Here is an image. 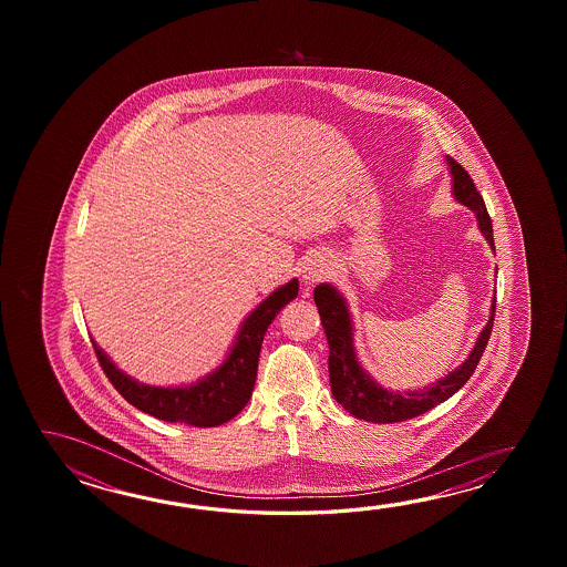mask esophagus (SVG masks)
<instances>
[{"instance_id":"1","label":"esophagus","mask_w":567,"mask_h":567,"mask_svg":"<svg viewBox=\"0 0 567 567\" xmlns=\"http://www.w3.org/2000/svg\"><path fill=\"white\" fill-rule=\"evenodd\" d=\"M328 274H330V259L322 254H313L301 266V281L306 286H313V284L322 281Z\"/></svg>"}]
</instances>
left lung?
I'll use <instances>...</instances> for the list:
<instances>
[{
  "label": "left lung",
  "mask_w": 567,
  "mask_h": 567,
  "mask_svg": "<svg viewBox=\"0 0 567 567\" xmlns=\"http://www.w3.org/2000/svg\"><path fill=\"white\" fill-rule=\"evenodd\" d=\"M450 174H452V193L460 205L468 206L478 220L484 239L494 247L493 223L486 213V206L481 193L476 190L471 174L460 166L454 157L446 156ZM313 301L318 306L320 320L324 326L326 340H328V373H330V386L332 395L338 403L354 415L357 420L373 423L405 422L411 417H417L435 405L444 403L452 398L458 389L466 385L472 373L476 371V364L481 361L482 352L486 349V342L493 332L494 310L496 298H493L488 322L482 328L481 337L471 350L468 359L454 369L452 373L435 381L434 385L423 386L417 391H389L379 385L371 374L361 367L354 352V328L350 320L347 301L340 296L334 286L320 284L313 289Z\"/></svg>",
  "instance_id": "8db88e82"
}]
</instances>
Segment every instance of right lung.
<instances>
[{"mask_svg":"<svg viewBox=\"0 0 567 567\" xmlns=\"http://www.w3.org/2000/svg\"><path fill=\"white\" fill-rule=\"evenodd\" d=\"M298 279L267 296L254 312L245 318L237 340L227 359L213 373L184 386L144 385L123 373L109 359L103 349L95 347L96 359L107 374L111 385L130 401L133 408L154 415L162 422L186 423L194 427H215L229 422L247 405L257 379V362L267 328L279 310L298 296Z\"/></svg>","mask_w":567,"mask_h":567,"instance_id":"1","label":"right lung"}]
</instances>
